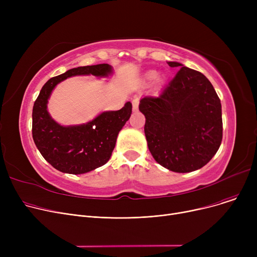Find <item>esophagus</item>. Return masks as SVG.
Returning a JSON list of instances; mask_svg holds the SVG:
<instances>
[{"mask_svg":"<svg viewBox=\"0 0 257 257\" xmlns=\"http://www.w3.org/2000/svg\"><path fill=\"white\" fill-rule=\"evenodd\" d=\"M139 104H140V100L139 99H134L132 101V110L134 112H137L139 110Z\"/></svg>","mask_w":257,"mask_h":257,"instance_id":"34e87169","label":"esophagus"}]
</instances>
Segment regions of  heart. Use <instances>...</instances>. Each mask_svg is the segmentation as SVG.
<instances>
[{
	"label": "heart",
	"mask_w": 257,
	"mask_h": 257,
	"mask_svg": "<svg viewBox=\"0 0 257 257\" xmlns=\"http://www.w3.org/2000/svg\"><path fill=\"white\" fill-rule=\"evenodd\" d=\"M155 77H156V72H154V71H151V72H149V73H148V74L146 75V78H147L148 80H149V81L154 80Z\"/></svg>",
	"instance_id": "heart-1"
}]
</instances>
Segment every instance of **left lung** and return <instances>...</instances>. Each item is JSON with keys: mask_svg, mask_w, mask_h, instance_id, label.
Masks as SVG:
<instances>
[{"mask_svg": "<svg viewBox=\"0 0 257 257\" xmlns=\"http://www.w3.org/2000/svg\"><path fill=\"white\" fill-rule=\"evenodd\" d=\"M180 70L157 97L141 99L148 148L157 163L176 173L204 167L223 138L222 105L210 81L176 61Z\"/></svg>", "mask_w": 257, "mask_h": 257, "instance_id": "8db88e82", "label": "left lung"}]
</instances>
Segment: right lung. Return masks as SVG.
I'll return each mask as SVG.
<instances>
[{"mask_svg": "<svg viewBox=\"0 0 257 257\" xmlns=\"http://www.w3.org/2000/svg\"><path fill=\"white\" fill-rule=\"evenodd\" d=\"M113 73L112 66L103 63L79 66L53 77L40 90L32 111V136L40 154L56 170L67 174H84L104 166L115 147L117 134L132 112V104L115 111H103L81 125L62 126L48 111L53 89L73 76L92 75L99 78Z\"/></svg>", "mask_w": 257, "mask_h": 257, "instance_id": "add662e5", "label": "right lung"}]
</instances>
